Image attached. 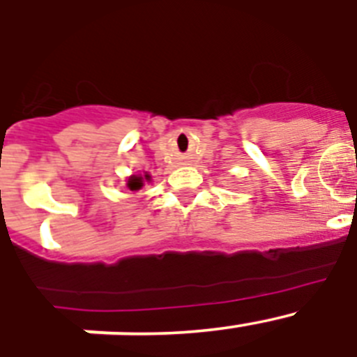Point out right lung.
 Listing matches in <instances>:
<instances>
[{
  "instance_id": "obj_1",
  "label": "right lung",
  "mask_w": 357,
  "mask_h": 357,
  "mask_svg": "<svg viewBox=\"0 0 357 357\" xmlns=\"http://www.w3.org/2000/svg\"><path fill=\"white\" fill-rule=\"evenodd\" d=\"M150 181H151V176L148 175V173H144L143 176H141V175H132V176H128L127 188L130 189V191H137V189L143 188L144 182H150Z\"/></svg>"
}]
</instances>
